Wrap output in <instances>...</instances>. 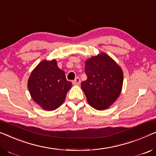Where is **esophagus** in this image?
Masks as SVG:
<instances>
[{
  "mask_svg": "<svg viewBox=\"0 0 156 156\" xmlns=\"http://www.w3.org/2000/svg\"><path fill=\"white\" fill-rule=\"evenodd\" d=\"M73 83L74 85H80V79L78 77L76 78L75 80H74L73 81Z\"/></svg>",
  "mask_w": 156,
  "mask_h": 156,
  "instance_id": "1",
  "label": "esophagus"
}]
</instances>
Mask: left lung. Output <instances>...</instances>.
Returning <instances> with one entry per match:
<instances>
[{"label": "left lung", "mask_w": 156, "mask_h": 156, "mask_svg": "<svg viewBox=\"0 0 156 156\" xmlns=\"http://www.w3.org/2000/svg\"><path fill=\"white\" fill-rule=\"evenodd\" d=\"M87 80L81 83L87 100L97 110L108 108L121 92L123 73L120 67L105 53L85 62Z\"/></svg>", "instance_id": "8db88e82"}]
</instances>
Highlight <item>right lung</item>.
<instances>
[{
    "mask_svg": "<svg viewBox=\"0 0 156 156\" xmlns=\"http://www.w3.org/2000/svg\"><path fill=\"white\" fill-rule=\"evenodd\" d=\"M72 83L55 59L41 62L30 76L28 88L34 101L47 111L57 109L63 103Z\"/></svg>",
    "mask_w": 156,
    "mask_h": 156,
    "instance_id": "obj_1",
    "label": "right lung"
}]
</instances>
